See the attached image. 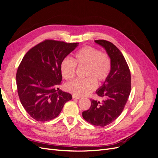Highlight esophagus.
Wrapping results in <instances>:
<instances>
[{"mask_svg":"<svg viewBox=\"0 0 158 158\" xmlns=\"http://www.w3.org/2000/svg\"><path fill=\"white\" fill-rule=\"evenodd\" d=\"M73 99H79L81 98V97L80 96H77V95H73Z\"/></svg>","mask_w":158,"mask_h":158,"instance_id":"obj_1","label":"esophagus"}]
</instances>
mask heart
<instances>
[{"label":"heart","mask_w":158,"mask_h":158,"mask_svg":"<svg viewBox=\"0 0 158 158\" xmlns=\"http://www.w3.org/2000/svg\"><path fill=\"white\" fill-rule=\"evenodd\" d=\"M76 64L80 67L86 66L84 76L66 84L69 92L77 96H83L92 92L98 85H102L108 78L111 69L109 56L91 46H85L74 55V60L64 59L60 64V72L66 80H73L76 74Z\"/></svg>","instance_id":"obj_1"}]
</instances>
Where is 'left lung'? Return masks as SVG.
<instances>
[{"instance_id":"8db88e82","label":"left lung","mask_w":158,"mask_h":158,"mask_svg":"<svg viewBox=\"0 0 158 158\" xmlns=\"http://www.w3.org/2000/svg\"><path fill=\"white\" fill-rule=\"evenodd\" d=\"M106 49L111 62L108 78L97 91L102 102L91 99V106L82 112L85 121L94 126L106 127L113 122L123 112L131 90V72L122 52L112 43L95 40Z\"/></svg>"}]
</instances>
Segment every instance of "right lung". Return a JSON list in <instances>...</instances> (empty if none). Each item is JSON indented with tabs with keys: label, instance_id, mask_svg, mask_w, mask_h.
Returning a JSON list of instances; mask_svg holds the SVG:
<instances>
[{
	"label": "right lung",
	"instance_id": "add662e5",
	"mask_svg": "<svg viewBox=\"0 0 158 158\" xmlns=\"http://www.w3.org/2000/svg\"><path fill=\"white\" fill-rule=\"evenodd\" d=\"M78 45L47 40L32 47L22 59L16 73L18 96L26 112L37 121L56 118L73 98L59 88L60 64Z\"/></svg>",
	"mask_w": 158,
	"mask_h": 158
}]
</instances>
